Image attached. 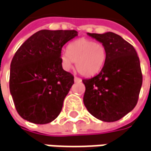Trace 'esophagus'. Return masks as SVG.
Segmentation results:
<instances>
[{"mask_svg":"<svg viewBox=\"0 0 151 151\" xmlns=\"http://www.w3.org/2000/svg\"><path fill=\"white\" fill-rule=\"evenodd\" d=\"M74 81H75V82H81V78H79V77H76V76H75Z\"/></svg>","mask_w":151,"mask_h":151,"instance_id":"1","label":"esophagus"}]
</instances>
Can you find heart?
<instances>
[{"instance_id":"heart-1","label":"heart","mask_w":151,"mask_h":151,"mask_svg":"<svg viewBox=\"0 0 151 151\" xmlns=\"http://www.w3.org/2000/svg\"><path fill=\"white\" fill-rule=\"evenodd\" d=\"M106 58L107 51L102 43L81 38L61 53L60 60L64 70H70L76 62V68L81 75L92 76L103 69Z\"/></svg>"}]
</instances>
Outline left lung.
Masks as SVG:
<instances>
[{"mask_svg": "<svg viewBox=\"0 0 151 151\" xmlns=\"http://www.w3.org/2000/svg\"><path fill=\"white\" fill-rule=\"evenodd\" d=\"M87 35L105 47L107 58L98 75L82 80L86 87L83 102L97 119L116 122L137 104L143 81L139 58L134 47L119 35Z\"/></svg>", "mask_w": 151, "mask_h": 151, "instance_id": "8db88e82", "label": "left lung"}]
</instances>
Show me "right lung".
Returning <instances> with one entry per match:
<instances>
[{
  "label": "right lung",
  "instance_id": "obj_1",
  "mask_svg": "<svg viewBox=\"0 0 151 151\" xmlns=\"http://www.w3.org/2000/svg\"><path fill=\"white\" fill-rule=\"evenodd\" d=\"M76 30L42 29L24 42L12 58L9 87L15 108L23 119L47 124L60 114L74 84V76L64 70L60 56Z\"/></svg>",
  "mask_w": 151,
  "mask_h": 151
}]
</instances>
